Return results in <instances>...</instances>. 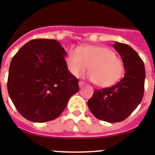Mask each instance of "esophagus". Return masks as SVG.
<instances>
[{"label":"esophagus","instance_id":"34e87169","mask_svg":"<svg viewBox=\"0 0 155 155\" xmlns=\"http://www.w3.org/2000/svg\"><path fill=\"white\" fill-rule=\"evenodd\" d=\"M84 84V82H83V81H80V82H79V86H80V87H82Z\"/></svg>","mask_w":155,"mask_h":155}]
</instances>
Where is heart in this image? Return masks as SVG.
Listing matches in <instances>:
<instances>
[{
    "label": "heart",
    "mask_w": 155,
    "mask_h": 155,
    "mask_svg": "<svg viewBox=\"0 0 155 155\" xmlns=\"http://www.w3.org/2000/svg\"><path fill=\"white\" fill-rule=\"evenodd\" d=\"M68 70L76 77L88 67L90 80L99 87H109L124 74V63L108 47L87 46L71 50L67 58Z\"/></svg>",
    "instance_id": "1"
}]
</instances>
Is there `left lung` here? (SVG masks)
Masks as SVG:
<instances>
[{"label":"left lung","instance_id":"1","mask_svg":"<svg viewBox=\"0 0 155 155\" xmlns=\"http://www.w3.org/2000/svg\"><path fill=\"white\" fill-rule=\"evenodd\" d=\"M113 47L121 57L125 75L117 84L95 89L87 106L99 120L120 122L127 118L141 103L144 94L146 71L138 54L127 44L116 42Z\"/></svg>","mask_w":155,"mask_h":155}]
</instances>
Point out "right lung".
Returning <instances> with one entry per match:
<instances>
[{"label":"right lung","mask_w":155,"mask_h":155,"mask_svg":"<svg viewBox=\"0 0 155 155\" xmlns=\"http://www.w3.org/2000/svg\"><path fill=\"white\" fill-rule=\"evenodd\" d=\"M67 52L54 39H34L13 56L8 92L17 110L33 122H46L63 113L79 91L77 78L69 71Z\"/></svg>","instance_id":"right-lung-1"}]
</instances>
